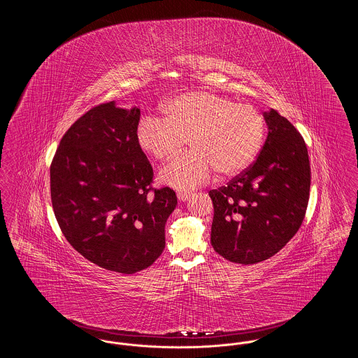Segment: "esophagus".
Listing matches in <instances>:
<instances>
[{
  "label": "esophagus",
  "mask_w": 358,
  "mask_h": 358,
  "mask_svg": "<svg viewBox=\"0 0 358 358\" xmlns=\"http://www.w3.org/2000/svg\"><path fill=\"white\" fill-rule=\"evenodd\" d=\"M177 197H178L180 201H187V199L190 197V193H187V192H178Z\"/></svg>",
  "instance_id": "esophagus-1"
}]
</instances>
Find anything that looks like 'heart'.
Returning a JSON list of instances; mask_svg holds the SVG:
<instances>
[{
	"label": "heart",
	"mask_w": 358,
	"mask_h": 358,
	"mask_svg": "<svg viewBox=\"0 0 358 358\" xmlns=\"http://www.w3.org/2000/svg\"><path fill=\"white\" fill-rule=\"evenodd\" d=\"M164 118L146 115L136 127V142L158 161H169L187 139L192 152L166 165L159 182L177 190L208 184L215 173L234 177L245 171L260 152L266 123L251 104H238L212 92L196 91L176 96L162 107Z\"/></svg>",
	"instance_id": "b5f03b06"
}]
</instances>
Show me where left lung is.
<instances>
[{"instance_id":"8db88e82","label":"left lung","mask_w":358,"mask_h":358,"mask_svg":"<svg viewBox=\"0 0 358 358\" xmlns=\"http://www.w3.org/2000/svg\"><path fill=\"white\" fill-rule=\"evenodd\" d=\"M268 136L255 162L213 189L210 243L229 262L255 264L279 252L305 219L311 171L306 143L276 110L263 114Z\"/></svg>"}]
</instances>
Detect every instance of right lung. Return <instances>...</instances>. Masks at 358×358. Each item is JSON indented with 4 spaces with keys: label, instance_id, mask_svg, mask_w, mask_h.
<instances>
[{
    "label": "right lung",
    "instance_id": "1",
    "mask_svg": "<svg viewBox=\"0 0 358 358\" xmlns=\"http://www.w3.org/2000/svg\"><path fill=\"white\" fill-rule=\"evenodd\" d=\"M141 110L92 107L63 136L51 164L53 212L69 244L104 270L136 273L165 248L177 205L153 189V168L136 142Z\"/></svg>",
    "mask_w": 358,
    "mask_h": 358
}]
</instances>
